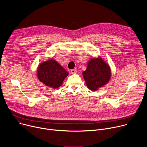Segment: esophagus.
Returning <instances> with one entry per match:
<instances>
[{
    "label": "esophagus",
    "instance_id": "1",
    "mask_svg": "<svg viewBox=\"0 0 147 147\" xmlns=\"http://www.w3.org/2000/svg\"><path fill=\"white\" fill-rule=\"evenodd\" d=\"M70 73H71V74H76L77 73V71L76 70H75V69H72V70H71Z\"/></svg>",
    "mask_w": 147,
    "mask_h": 147
}]
</instances>
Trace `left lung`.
<instances>
[{"mask_svg": "<svg viewBox=\"0 0 147 147\" xmlns=\"http://www.w3.org/2000/svg\"><path fill=\"white\" fill-rule=\"evenodd\" d=\"M87 86L91 91H96L107 84L111 76V69L100 57L91 59L86 71L82 72Z\"/></svg>", "mask_w": 147, "mask_h": 147, "instance_id": "1", "label": "left lung"}]
</instances>
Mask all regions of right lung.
<instances>
[{
	"label": "right lung",
	"instance_id": "right-lung-1",
	"mask_svg": "<svg viewBox=\"0 0 147 147\" xmlns=\"http://www.w3.org/2000/svg\"><path fill=\"white\" fill-rule=\"evenodd\" d=\"M68 75L69 73L53 59L42 63L37 70L39 81L53 88H59Z\"/></svg>",
	"mask_w": 147,
	"mask_h": 147
}]
</instances>
